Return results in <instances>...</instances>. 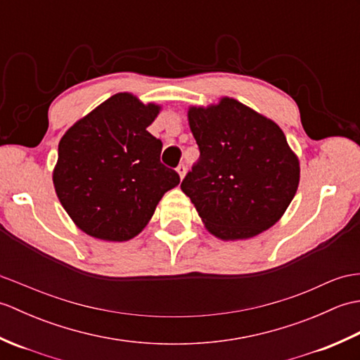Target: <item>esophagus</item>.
Returning <instances> with one entry per match:
<instances>
[{"label": "esophagus", "instance_id": "esophagus-1", "mask_svg": "<svg viewBox=\"0 0 360 360\" xmlns=\"http://www.w3.org/2000/svg\"><path fill=\"white\" fill-rule=\"evenodd\" d=\"M176 172L179 173V178H181V179L184 178V174H186V172H187V167H186V164H179V165H178V168H176Z\"/></svg>", "mask_w": 360, "mask_h": 360}]
</instances>
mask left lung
<instances>
[{"mask_svg": "<svg viewBox=\"0 0 360 360\" xmlns=\"http://www.w3.org/2000/svg\"><path fill=\"white\" fill-rule=\"evenodd\" d=\"M188 122L200 159L181 188L209 232L243 240L277 223L300 179L298 159L280 127L229 97L190 108Z\"/></svg>", "mask_w": 360, "mask_h": 360, "instance_id": "obj_1", "label": "left lung"}]
</instances>
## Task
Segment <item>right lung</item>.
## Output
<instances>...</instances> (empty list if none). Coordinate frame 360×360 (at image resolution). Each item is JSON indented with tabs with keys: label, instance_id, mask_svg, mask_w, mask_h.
<instances>
[{
	"label": "right lung",
	"instance_id": "obj_1",
	"mask_svg": "<svg viewBox=\"0 0 360 360\" xmlns=\"http://www.w3.org/2000/svg\"><path fill=\"white\" fill-rule=\"evenodd\" d=\"M158 112V105L114 94L60 141L53 187L85 233L106 241L131 240L164 193L179 184V174L160 162L162 142L147 131Z\"/></svg>",
	"mask_w": 360,
	"mask_h": 360
}]
</instances>
